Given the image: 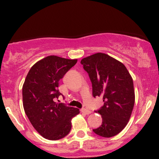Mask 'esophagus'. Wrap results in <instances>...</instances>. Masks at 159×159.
Listing matches in <instances>:
<instances>
[{
    "instance_id": "obj_1",
    "label": "esophagus",
    "mask_w": 159,
    "mask_h": 159,
    "mask_svg": "<svg viewBox=\"0 0 159 159\" xmlns=\"http://www.w3.org/2000/svg\"><path fill=\"white\" fill-rule=\"evenodd\" d=\"M81 112L86 114V115H89V114L91 113V111L89 110V109H86V108H82V109H81Z\"/></svg>"
}]
</instances>
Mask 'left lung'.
<instances>
[{"instance_id":"obj_1","label":"left lung","mask_w":159,"mask_h":159,"mask_svg":"<svg viewBox=\"0 0 159 159\" xmlns=\"http://www.w3.org/2000/svg\"><path fill=\"white\" fill-rule=\"evenodd\" d=\"M92 84V94L103 97L104 105L98 110L102 124L93 131L111 138L125 129L134 105L133 80L121 62L104 53H96L81 61Z\"/></svg>"}]
</instances>
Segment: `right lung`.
<instances>
[{
  "mask_svg": "<svg viewBox=\"0 0 159 159\" xmlns=\"http://www.w3.org/2000/svg\"><path fill=\"white\" fill-rule=\"evenodd\" d=\"M77 59L51 55L31 67L22 88L25 114L35 130L48 140L65 137L71 129V119L80 113L78 108L55 102L61 95L59 81L75 64Z\"/></svg>",
  "mask_w": 159,
  "mask_h": 159,
  "instance_id": "1",
  "label": "right lung"
}]
</instances>
